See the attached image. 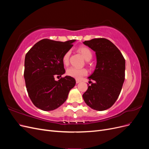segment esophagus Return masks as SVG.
<instances>
[{"label":"esophagus","mask_w":149,"mask_h":149,"mask_svg":"<svg viewBox=\"0 0 149 149\" xmlns=\"http://www.w3.org/2000/svg\"><path fill=\"white\" fill-rule=\"evenodd\" d=\"M76 83H79L81 82V80H79V79H76Z\"/></svg>","instance_id":"obj_1"}]
</instances>
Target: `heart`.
Returning a JSON list of instances; mask_svg holds the SVG:
<instances>
[{"instance_id": "b5f03b06", "label": "heart", "mask_w": 149, "mask_h": 149, "mask_svg": "<svg viewBox=\"0 0 149 149\" xmlns=\"http://www.w3.org/2000/svg\"><path fill=\"white\" fill-rule=\"evenodd\" d=\"M79 52L81 53L84 59L87 61L90 60L92 58L93 54L90 49L86 47H79L78 49ZM71 54V51H67L62 58L63 63L65 65H68L69 63L70 56ZM88 74V71L85 68H77L74 67H70L66 70V74L73 77L76 79H80L83 76L86 75Z\"/></svg>"}]
</instances>
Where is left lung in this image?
<instances>
[{
  "label": "left lung",
  "instance_id": "1",
  "mask_svg": "<svg viewBox=\"0 0 149 149\" xmlns=\"http://www.w3.org/2000/svg\"><path fill=\"white\" fill-rule=\"evenodd\" d=\"M96 52L97 63L88 77L93 80L83 95L86 104L96 111H104L114 104L125 79V61L119 49L109 40L94 38L83 42Z\"/></svg>",
  "mask_w": 149,
  "mask_h": 149
}]
</instances>
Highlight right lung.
<instances>
[{"instance_id": "right-lung-1", "label": "right lung", "mask_w": 149, "mask_h": 149, "mask_svg": "<svg viewBox=\"0 0 149 149\" xmlns=\"http://www.w3.org/2000/svg\"><path fill=\"white\" fill-rule=\"evenodd\" d=\"M75 40L65 42L43 39L30 48L25 58L24 78L31 102L45 111L59 107L76 84L70 76L55 81L65 73L62 58Z\"/></svg>"}]
</instances>
